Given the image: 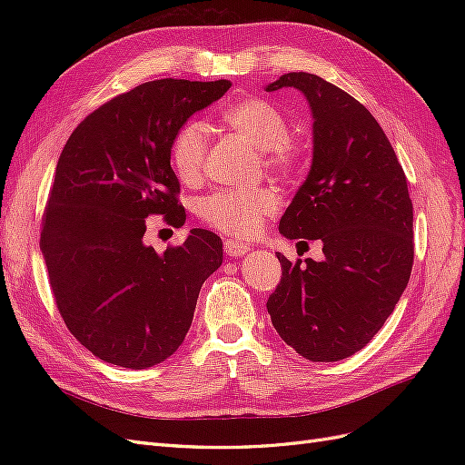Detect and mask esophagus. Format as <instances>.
Wrapping results in <instances>:
<instances>
[{"label":"esophagus","instance_id":"esophagus-1","mask_svg":"<svg viewBox=\"0 0 465 465\" xmlns=\"http://www.w3.org/2000/svg\"><path fill=\"white\" fill-rule=\"evenodd\" d=\"M248 250H250V246H246V244H242V242L231 241V238H227V241H224V254L231 256V258L244 256Z\"/></svg>","mask_w":465,"mask_h":465}]
</instances>
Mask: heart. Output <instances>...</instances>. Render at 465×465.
<instances>
[{"label":"heart","mask_w":465,"mask_h":465,"mask_svg":"<svg viewBox=\"0 0 465 465\" xmlns=\"http://www.w3.org/2000/svg\"><path fill=\"white\" fill-rule=\"evenodd\" d=\"M221 122L244 137L263 154V163L279 176H297L306 161L304 145L289 135V120L273 103L260 96H246L221 110ZM207 128L202 122L182 125L173 139L171 161L184 182H195L205 164ZM279 209V195L273 188L219 190L200 203V217L211 229L224 234L254 236L267 217Z\"/></svg>","instance_id":"obj_1"}]
</instances>
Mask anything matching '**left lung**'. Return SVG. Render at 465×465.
Returning a JSON list of instances; mask_svg holds the SVG:
<instances>
[{"label":"left lung","instance_id":"1","mask_svg":"<svg viewBox=\"0 0 465 465\" xmlns=\"http://www.w3.org/2000/svg\"><path fill=\"white\" fill-rule=\"evenodd\" d=\"M304 93L314 118L311 173L281 217L287 238L322 241L323 262H291L267 299L273 328L314 362L347 359L393 312L413 267V203L380 124L357 98L318 75L292 72L265 91Z\"/></svg>","mask_w":465,"mask_h":465}]
</instances>
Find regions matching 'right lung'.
Listing matches in <instances>:
<instances>
[{
	"label": "right lung",
	"mask_w": 465,
	"mask_h": 465,
	"mask_svg": "<svg viewBox=\"0 0 465 465\" xmlns=\"http://www.w3.org/2000/svg\"><path fill=\"white\" fill-rule=\"evenodd\" d=\"M229 89L227 79L147 81L91 112L55 164L40 232L50 289L75 340L116 367L142 371L171 357L223 262L211 231L192 229L163 254L143 234L151 215L184 224L173 139Z\"/></svg>",
	"instance_id": "obj_1"
}]
</instances>
